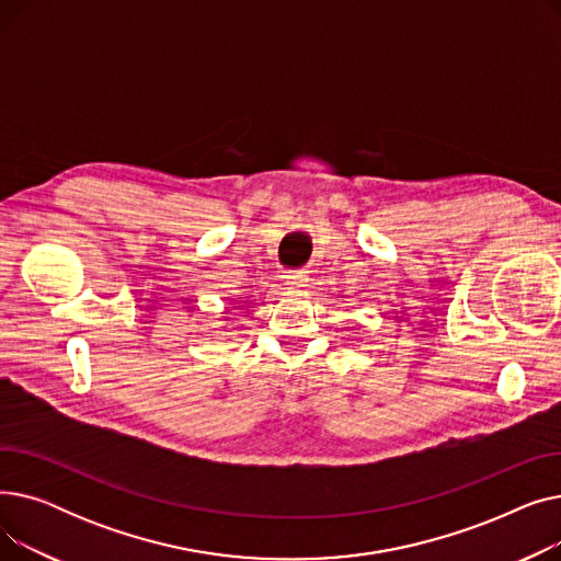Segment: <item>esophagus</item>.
Masks as SVG:
<instances>
[{
	"mask_svg": "<svg viewBox=\"0 0 561 561\" xmlns=\"http://www.w3.org/2000/svg\"><path fill=\"white\" fill-rule=\"evenodd\" d=\"M307 282H309V277H307L305 271H296V273H288V275H286V286H288L290 290H298V288L307 286Z\"/></svg>",
	"mask_w": 561,
	"mask_h": 561,
	"instance_id": "1",
	"label": "esophagus"
}]
</instances>
